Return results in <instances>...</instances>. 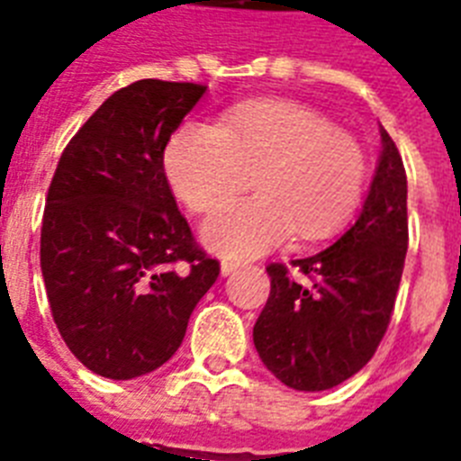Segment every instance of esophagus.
<instances>
[{"instance_id":"esophagus-1","label":"esophagus","mask_w":461,"mask_h":461,"mask_svg":"<svg viewBox=\"0 0 461 461\" xmlns=\"http://www.w3.org/2000/svg\"><path fill=\"white\" fill-rule=\"evenodd\" d=\"M241 267H243L241 263H234V260H222V265H220V272H222V276H230V275H237Z\"/></svg>"}]
</instances>
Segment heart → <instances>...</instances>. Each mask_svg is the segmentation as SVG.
I'll return each mask as SVG.
<instances>
[{
	"mask_svg": "<svg viewBox=\"0 0 461 461\" xmlns=\"http://www.w3.org/2000/svg\"><path fill=\"white\" fill-rule=\"evenodd\" d=\"M167 182L194 212L246 189L201 227L205 246L227 258H256L298 231L324 239L360 208L366 158L355 137L294 101H250L222 122H186L163 156Z\"/></svg>",
	"mask_w": 461,
	"mask_h": 461,
	"instance_id": "obj_1",
	"label": "heart"
}]
</instances>
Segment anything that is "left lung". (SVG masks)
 <instances>
[{
  "label": "left lung",
  "instance_id": "obj_1",
  "mask_svg": "<svg viewBox=\"0 0 461 461\" xmlns=\"http://www.w3.org/2000/svg\"><path fill=\"white\" fill-rule=\"evenodd\" d=\"M407 253V175L381 127V156L355 224L329 249L267 265L269 298L253 327L263 365L284 386L327 391L376 353L395 305Z\"/></svg>",
  "mask_w": 461,
  "mask_h": 461
}]
</instances>
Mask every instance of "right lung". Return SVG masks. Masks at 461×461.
Segmentation results:
<instances>
[{
  "instance_id": "right-lung-1",
  "label": "right lung",
  "mask_w": 461,
  "mask_h": 461,
  "mask_svg": "<svg viewBox=\"0 0 461 461\" xmlns=\"http://www.w3.org/2000/svg\"><path fill=\"white\" fill-rule=\"evenodd\" d=\"M205 95L194 82L118 89L63 149L47 194L40 267L70 353L127 381L170 360L220 275L167 185L170 134Z\"/></svg>"
}]
</instances>
